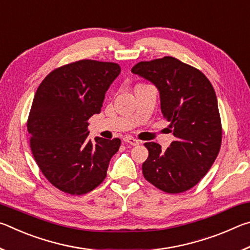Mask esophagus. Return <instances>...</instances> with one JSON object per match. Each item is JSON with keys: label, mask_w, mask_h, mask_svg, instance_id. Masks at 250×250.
Here are the masks:
<instances>
[{"label": "esophagus", "mask_w": 250, "mask_h": 250, "mask_svg": "<svg viewBox=\"0 0 250 250\" xmlns=\"http://www.w3.org/2000/svg\"><path fill=\"white\" fill-rule=\"evenodd\" d=\"M124 141L125 143H129V145H131V146H138L139 143H140V141L137 140V139H134L133 137H125Z\"/></svg>", "instance_id": "esophagus-1"}]
</instances>
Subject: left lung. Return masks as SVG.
<instances>
[{"label": "left lung", "instance_id": "8db88e82", "mask_svg": "<svg viewBox=\"0 0 250 250\" xmlns=\"http://www.w3.org/2000/svg\"><path fill=\"white\" fill-rule=\"evenodd\" d=\"M131 71L158 88L162 113L175 137L166 151L159 143H145L149 156L142 164L143 176L168 194L188 191L208 172L221 149L223 129L214 88L200 69L171 56L140 62Z\"/></svg>", "mask_w": 250, "mask_h": 250}]
</instances>
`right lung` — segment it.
I'll return each instance as SVG.
<instances>
[{"label":"right lung","instance_id":"add662e5","mask_svg":"<svg viewBox=\"0 0 250 250\" xmlns=\"http://www.w3.org/2000/svg\"><path fill=\"white\" fill-rule=\"evenodd\" d=\"M121 68L92 59L70 62L46 76L27 119L29 146L50 184L70 195L91 192L107 176L121 140L88 138V120L103 108L104 94Z\"/></svg>","mask_w":250,"mask_h":250}]
</instances>
